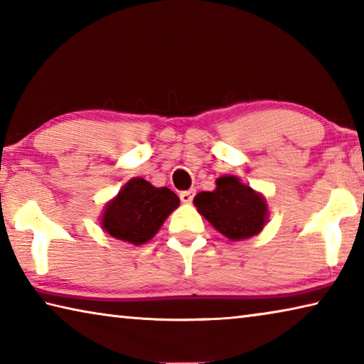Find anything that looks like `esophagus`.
<instances>
[{
  "label": "esophagus",
  "mask_w": 364,
  "mask_h": 364,
  "mask_svg": "<svg viewBox=\"0 0 364 364\" xmlns=\"http://www.w3.org/2000/svg\"><path fill=\"white\" fill-rule=\"evenodd\" d=\"M194 196H196V189L183 191V193L180 194V199H181L183 204H191V202H193V199H194Z\"/></svg>",
  "instance_id": "1"
}]
</instances>
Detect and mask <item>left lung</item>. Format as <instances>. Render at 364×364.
<instances>
[{
  "label": "left lung",
  "instance_id": "8db88e82",
  "mask_svg": "<svg viewBox=\"0 0 364 364\" xmlns=\"http://www.w3.org/2000/svg\"><path fill=\"white\" fill-rule=\"evenodd\" d=\"M215 184L213 191H202L194 197L197 212L230 241L262 232L269 217L264 196L234 175L220 176Z\"/></svg>",
  "mask_w": 364,
  "mask_h": 364
}]
</instances>
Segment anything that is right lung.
Here are the masks:
<instances>
[{"label":"right lung","instance_id":"obj_1","mask_svg":"<svg viewBox=\"0 0 364 364\" xmlns=\"http://www.w3.org/2000/svg\"><path fill=\"white\" fill-rule=\"evenodd\" d=\"M180 197L168 188H156L144 178H132L102 208L100 225L119 241L141 245L159 232Z\"/></svg>","mask_w":364,"mask_h":364}]
</instances>
